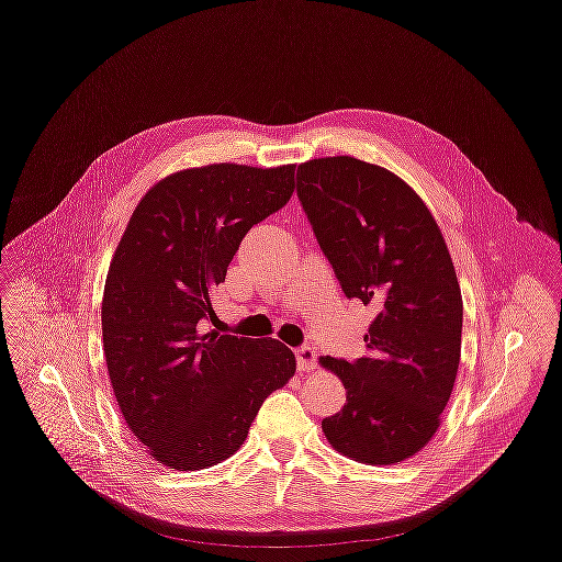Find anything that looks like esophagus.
Here are the masks:
<instances>
[{
  "instance_id": "obj_1",
  "label": "esophagus",
  "mask_w": 562,
  "mask_h": 562,
  "mask_svg": "<svg viewBox=\"0 0 562 562\" xmlns=\"http://www.w3.org/2000/svg\"><path fill=\"white\" fill-rule=\"evenodd\" d=\"M295 359H297V370H313L317 366V350L304 344L295 348Z\"/></svg>"
}]
</instances>
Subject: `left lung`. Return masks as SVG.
<instances>
[{"label":"left lung","instance_id":"8db88e82","mask_svg":"<svg viewBox=\"0 0 562 562\" xmlns=\"http://www.w3.org/2000/svg\"><path fill=\"white\" fill-rule=\"evenodd\" d=\"M297 199L344 295L378 313L363 357H322L346 389L322 430L359 463H400L437 432L461 359L463 302L446 240L402 178L350 156L300 165Z\"/></svg>","mask_w":562,"mask_h":562}]
</instances>
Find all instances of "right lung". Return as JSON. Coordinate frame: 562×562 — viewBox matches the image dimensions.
<instances>
[{
    "instance_id": "add662e5",
    "label": "right lung",
    "mask_w": 562,
    "mask_h": 562,
    "mask_svg": "<svg viewBox=\"0 0 562 562\" xmlns=\"http://www.w3.org/2000/svg\"><path fill=\"white\" fill-rule=\"evenodd\" d=\"M293 176L295 165L176 171L143 196L114 251L101 306L110 382L125 424L167 468L232 457L293 378L282 341L203 328L243 238L289 203Z\"/></svg>"
}]
</instances>
